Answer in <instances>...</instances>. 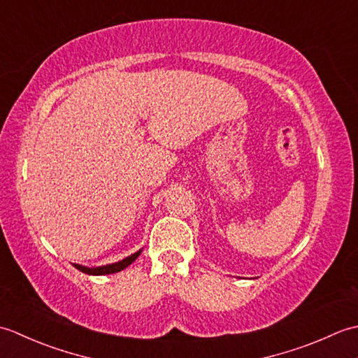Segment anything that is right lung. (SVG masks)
Returning <instances> with one entry per match:
<instances>
[{"mask_svg": "<svg viewBox=\"0 0 358 358\" xmlns=\"http://www.w3.org/2000/svg\"><path fill=\"white\" fill-rule=\"evenodd\" d=\"M140 254H141V249L136 250L135 254L126 257L124 260L117 262V263H112V264H106V266H98V268H87V266H81V264H77V263H73V266L78 271L85 272V273H89V275H106V273H115V272H120V271L126 269L129 264H132L136 260V258H138Z\"/></svg>", "mask_w": 358, "mask_h": 358, "instance_id": "1", "label": "right lung"}]
</instances>
